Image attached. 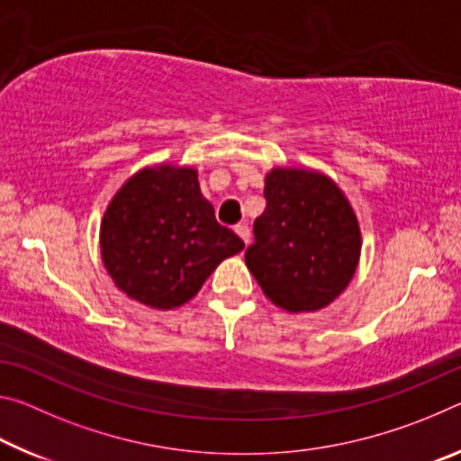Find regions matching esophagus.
Instances as JSON below:
<instances>
[{"mask_svg": "<svg viewBox=\"0 0 461 461\" xmlns=\"http://www.w3.org/2000/svg\"><path fill=\"white\" fill-rule=\"evenodd\" d=\"M236 233H238V236H240L241 240H244L246 246L249 244V238H252V233H249V228H248L246 223H238V225H236Z\"/></svg>", "mask_w": 461, "mask_h": 461, "instance_id": "34e87169", "label": "esophagus"}]
</instances>
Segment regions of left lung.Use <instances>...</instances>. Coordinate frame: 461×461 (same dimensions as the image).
Returning a JSON list of instances; mask_svg holds the SVG:
<instances>
[{
  "label": "left lung",
  "instance_id": "8db88e82",
  "mask_svg": "<svg viewBox=\"0 0 461 461\" xmlns=\"http://www.w3.org/2000/svg\"><path fill=\"white\" fill-rule=\"evenodd\" d=\"M267 209L254 221L246 267L264 294L288 313H313L349 285L362 236L346 194L330 176L305 168H272Z\"/></svg>",
  "mask_w": 461,
  "mask_h": 461
}]
</instances>
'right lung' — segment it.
<instances>
[{
	"label": "right lung",
	"mask_w": 461,
	"mask_h": 461,
	"mask_svg": "<svg viewBox=\"0 0 461 461\" xmlns=\"http://www.w3.org/2000/svg\"><path fill=\"white\" fill-rule=\"evenodd\" d=\"M101 258L115 286L168 311L193 299L221 260L244 249L217 223L197 170L158 165L123 183L101 221Z\"/></svg>",
	"instance_id": "add662e5"
}]
</instances>
